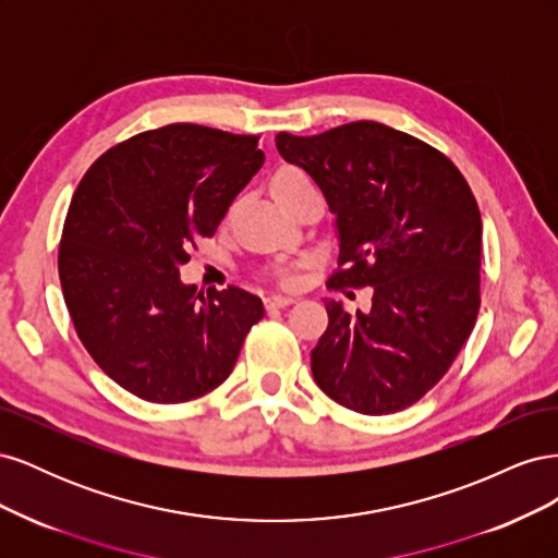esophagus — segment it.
<instances>
[{
	"label": "esophagus",
	"instance_id": "34e87169",
	"mask_svg": "<svg viewBox=\"0 0 558 558\" xmlns=\"http://www.w3.org/2000/svg\"><path fill=\"white\" fill-rule=\"evenodd\" d=\"M300 298L295 295H279V293H272L265 298V307H289V305H295Z\"/></svg>",
	"mask_w": 558,
	"mask_h": 558
}]
</instances>
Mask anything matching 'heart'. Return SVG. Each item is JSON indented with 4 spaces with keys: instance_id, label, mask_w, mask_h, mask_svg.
<instances>
[{
    "instance_id": "1",
    "label": "heart",
    "mask_w": 558,
    "mask_h": 558,
    "mask_svg": "<svg viewBox=\"0 0 558 558\" xmlns=\"http://www.w3.org/2000/svg\"><path fill=\"white\" fill-rule=\"evenodd\" d=\"M305 181H310V177L302 170H298V167H283V170L277 172L272 179V193L279 189H289V185H295V183H305Z\"/></svg>"
}]
</instances>
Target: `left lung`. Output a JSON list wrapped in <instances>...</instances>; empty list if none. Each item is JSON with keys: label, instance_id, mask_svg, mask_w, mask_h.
<instances>
[{"label": "left lung", "instance_id": "obj_1", "mask_svg": "<svg viewBox=\"0 0 558 558\" xmlns=\"http://www.w3.org/2000/svg\"><path fill=\"white\" fill-rule=\"evenodd\" d=\"M335 216L344 265L337 286H373L367 312L324 300L328 328L312 351L320 391L379 416L410 408L445 377L480 312L482 216L440 150L375 121L314 137L277 134Z\"/></svg>", "mask_w": 558, "mask_h": 558}]
</instances>
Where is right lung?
<instances>
[{
  "mask_svg": "<svg viewBox=\"0 0 558 558\" xmlns=\"http://www.w3.org/2000/svg\"><path fill=\"white\" fill-rule=\"evenodd\" d=\"M263 160L251 134L174 123L109 148L81 179L58 253L64 305L93 361L132 396L172 404L214 391L265 316L238 286L197 302L179 277Z\"/></svg>",
  "mask_w": 558,
  "mask_h": 558,
  "instance_id": "add662e5",
  "label": "right lung"
}]
</instances>
